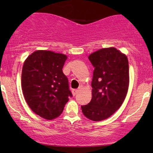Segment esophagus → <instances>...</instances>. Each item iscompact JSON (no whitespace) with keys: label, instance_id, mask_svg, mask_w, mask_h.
<instances>
[{"label":"esophagus","instance_id":"obj_1","mask_svg":"<svg viewBox=\"0 0 153 153\" xmlns=\"http://www.w3.org/2000/svg\"><path fill=\"white\" fill-rule=\"evenodd\" d=\"M79 91H80V88L73 89V90L72 91V92H73V96H75V95H76V94H78V93H79Z\"/></svg>","mask_w":153,"mask_h":153}]
</instances>
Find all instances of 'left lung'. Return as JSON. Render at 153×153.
Here are the masks:
<instances>
[{"mask_svg": "<svg viewBox=\"0 0 153 153\" xmlns=\"http://www.w3.org/2000/svg\"><path fill=\"white\" fill-rule=\"evenodd\" d=\"M88 59L94 67L92 99L81 108L88 119L98 122L111 117L124 102L129 87V62L114 47L101 49Z\"/></svg>", "mask_w": 153, "mask_h": 153, "instance_id": "1", "label": "left lung"}]
</instances>
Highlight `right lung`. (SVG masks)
<instances>
[{
	"label": "right lung",
	"instance_id": "add662e5",
	"mask_svg": "<svg viewBox=\"0 0 153 153\" xmlns=\"http://www.w3.org/2000/svg\"><path fill=\"white\" fill-rule=\"evenodd\" d=\"M67 58L62 54L38 50L24 63L23 94L31 109L42 118L51 120L60 115L68 98L73 96L62 72Z\"/></svg>",
	"mask_w": 153,
	"mask_h": 153
}]
</instances>
